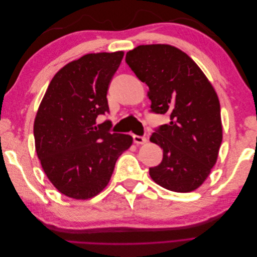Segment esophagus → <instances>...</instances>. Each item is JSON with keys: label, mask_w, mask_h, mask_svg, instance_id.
I'll list each match as a JSON object with an SVG mask.
<instances>
[{"label": "esophagus", "mask_w": 257, "mask_h": 257, "mask_svg": "<svg viewBox=\"0 0 257 257\" xmlns=\"http://www.w3.org/2000/svg\"><path fill=\"white\" fill-rule=\"evenodd\" d=\"M133 141L136 145H144L147 143V138L145 137H142V136H137V135H134L133 136Z\"/></svg>", "instance_id": "obj_1"}]
</instances>
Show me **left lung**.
<instances>
[{"label": "left lung", "mask_w": 257, "mask_h": 257, "mask_svg": "<svg viewBox=\"0 0 257 257\" xmlns=\"http://www.w3.org/2000/svg\"><path fill=\"white\" fill-rule=\"evenodd\" d=\"M126 63L149 91L151 110L168 113L150 142L163 149L152 180L166 190L189 193L205 182L215 165L223 138L220 100L212 83L188 54L166 44L137 46Z\"/></svg>", "instance_id": "1"}]
</instances>
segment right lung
Segmentation results:
<instances>
[{"label": "right lung", "instance_id": "1", "mask_svg": "<svg viewBox=\"0 0 257 257\" xmlns=\"http://www.w3.org/2000/svg\"><path fill=\"white\" fill-rule=\"evenodd\" d=\"M123 51L88 53L69 62L51 79L34 120L35 150L60 193L74 199L96 196L109 183L115 162L133 137L97 124L109 111L107 91Z\"/></svg>", "mask_w": 257, "mask_h": 257}]
</instances>
